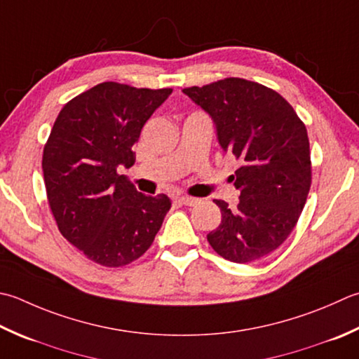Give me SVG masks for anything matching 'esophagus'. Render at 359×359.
<instances>
[{"instance_id": "obj_1", "label": "esophagus", "mask_w": 359, "mask_h": 359, "mask_svg": "<svg viewBox=\"0 0 359 359\" xmlns=\"http://www.w3.org/2000/svg\"><path fill=\"white\" fill-rule=\"evenodd\" d=\"M177 202L184 203V205H194V203L198 202V199L189 198V196H180V198H177Z\"/></svg>"}]
</instances>
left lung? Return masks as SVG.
<instances>
[{"label": "left lung", "instance_id": "8db88e82", "mask_svg": "<svg viewBox=\"0 0 359 359\" xmlns=\"http://www.w3.org/2000/svg\"><path fill=\"white\" fill-rule=\"evenodd\" d=\"M184 93L212 116L224 152L241 161L231 179L240 202L221 208L219 227L207 240L233 263L269 255L296 227L311 187L305 124L283 96L262 83L227 77Z\"/></svg>", "mask_w": 359, "mask_h": 359}]
</instances>
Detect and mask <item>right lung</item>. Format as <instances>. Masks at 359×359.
Here are the masks:
<instances>
[{"label": "right lung", "instance_id": "obj_1", "mask_svg": "<svg viewBox=\"0 0 359 359\" xmlns=\"http://www.w3.org/2000/svg\"><path fill=\"white\" fill-rule=\"evenodd\" d=\"M171 88L102 82L63 105L43 149L48 202L60 233L91 262L119 268L151 248L171 201L137 191L116 172Z\"/></svg>", "mask_w": 359, "mask_h": 359}]
</instances>
